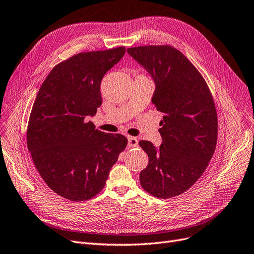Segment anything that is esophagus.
<instances>
[{
  "label": "esophagus",
  "instance_id": "esophagus-1",
  "mask_svg": "<svg viewBox=\"0 0 254 254\" xmlns=\"http://www.w3.org/2000/svg\"><path fill=\"white\" fill-rule=\"evenodd\" d=\"M127 140H128L127 146H128L129 148H130V147H137V146H138V140H137V138H135V137H128Z\"/></svg>",
  "mask_w": 254,
  "mask_h": 254
}]
</instances>
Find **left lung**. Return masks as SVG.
Listing matches in <instances>:
<instances>
[{"instance_id": "left-lung-1", "label": "left lung", "mask_w": 254, "mask_h": 254, "mask_svg": "<svg viewBox=\"0 0 254 254\" xmlns=\"http://www.w3.org/2000/svg\"><path fill=\"white\" fill-rule=\"evenodd\" d=\"M156 85L151 102L164 114L159 148L149 141L139 145L148 156L140 173L142 188L158 198H171L200 178L215 152L218 119L213 96L200 72L170 46L127 49Z\"/></svg>"}]
</instances>
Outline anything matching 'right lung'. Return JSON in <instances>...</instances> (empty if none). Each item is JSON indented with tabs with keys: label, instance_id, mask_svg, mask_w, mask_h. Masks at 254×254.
Masks as SVG:
<instances>
[{
	"label": "right lung",
	"instance_id": "1",
	"mask_svg": "<svg viewBox=\"0 0 254 254\" xmlns=\"http://www.w3.org/2000/svg\"><path fill=\"white\" fill-rule=\"evenodd\" d=\"M125 47L80 53L51 70L29 118L27 144L40 176L58 195L84 201L100 193L127 144L120 134L95 129L88 117L102 105L101 82Z\"/></svg>",
	"mask_w": 254,
	"mask_h": 254
}]
</instances>
